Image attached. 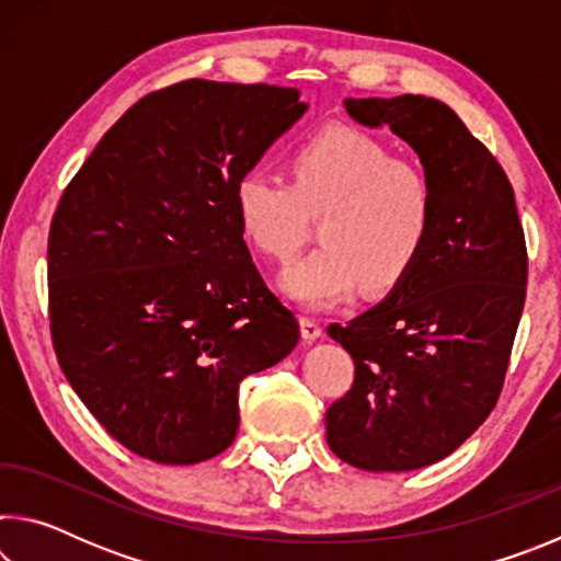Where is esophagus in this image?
Segmentation results:
<instances>
[{
	"label": "esophagus",
	"mask_w": 561,
	"mask_h": 561,
	"mask_svg": "<svg viewBox=\"0 0 561 561\" xmlns=\"http://www.w3.org/2000/svg\"><path fill=\"white\" fill-rule=\"evenodd\" d=\"M299 327H301V339L304 341H317L321 336V324H319L317 319L301 317L299 319Z\"/></svg>",
	"instance_id": "1"
}]
</instances>
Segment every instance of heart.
Masks as SVG:
<instances>
[{
  "instance_id": "b5f03b06",
  "label": "heart",
  "mask_w": 561,
  "mask_h": 561,
  "mask_svg": "<svg viewBox=\"0 0 561 561\" xmlns=\"http://www.w3.org/2000/svg\"><path fill=\"white\" fill-rule=\"evenodd\" d=\"M287 178L262 168L237 178L232 203L254 250L287 264L319 217L314 252L282 274V289L307 307H331L358 289H396L428 250L438 187L428 168L396 156L386 140L329 123L291 148Z\"/></svg>"
}]
</instances>
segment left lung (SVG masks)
<instances>
[{
    "mask_svg": "<svg viewBox=\"0 0 561 561\" xmlns=\"http://www.w3.org/2000/svg\"><path fill=\"white\" fill-rule=\"evenodd\" d=\"M346 111L401 136L438 187L415 270L327 329L354 358V383L327 411L329 448L360 470L405 472L448 458L495 411L527 297L525 230L507 173L445 103L403 93Z\"/></svg>",
    "mask_w": 561,
    "mask_h": 561,
    "instance_id": "1",
    "label": "left lung"
}]
</instances>
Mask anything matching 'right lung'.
<instances>
[{"instance_id":"right-lung-1","label":"right lung","mask_w":561,"mask_h":561,"mask_svg":"<svg viewBox=\"0 0 561 561\" xmlns=\"http://www.w3.org/2000/svg\"><path fill=\"white\" fill-rule=\"evenodd\" d=\"M304 111L297 89L180 81L133 103L64 190L51 344L83 405L140 458L193 465L230 448L240 381L297 346L232 190Z\"/></svg>"}]
</instances>
